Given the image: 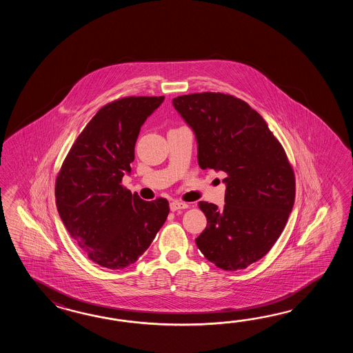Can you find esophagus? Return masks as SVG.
<instances>
[{"label": "esophagus", "mask_w": 353, "mask_h": 353, "mask_svg": "<svg viewBox=\"0 0 353 353\" xmlns=\"http://www.w3.org/2000/svg\"><path fill=\"white\" fill-rule=\"evenodd\" d=\"M188 207H189V205H188L187 203L178 202V201H174V202L170 203V210H173V212L185 210Z\"/></svg>", "instance_id": "34e87169"}]
</instances>
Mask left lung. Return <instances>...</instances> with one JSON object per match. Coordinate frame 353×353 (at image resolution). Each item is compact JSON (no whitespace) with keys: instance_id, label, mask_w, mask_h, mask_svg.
<instances>
[{"instance_id":"1","label":"left lung","mask_w":353,"mask_h":353,"mask_svg":"<svg viewBox=\"0 0 353 353\" xmlns=\"http://www.w3.org/2000/svg\"><path fill=\"white\" fill-rule=\"evenodd\" d=\"M194 131L198 164L227 174L223 210L199 202L207 227L195 243L222 270L246 269L278 241L295 199L285 150L260 113L231 94L203 92L173 99Z\"/></svg>"}]
</instances>
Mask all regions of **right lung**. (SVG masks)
Masks as SVG:
<instances>
[{
  "mask_svg": "<svg viewBox=\"0 0 353 353\" xmlns=\"http://www.w3.org/2000/svg\"><path fill=\"white\" fill-rule=\"evenodd\" d=\"M161 97H123L107 103L77 137L55 180L60 218L93 263L125 269L149 248L169 214L165 198L143 201L123 187L143 122Z\"/></svg>",
  "mask_w": 353,
  "mask_h": 353,
  "instance_id": "obj_1",
  "label": "right lung"
}]
</instances>
